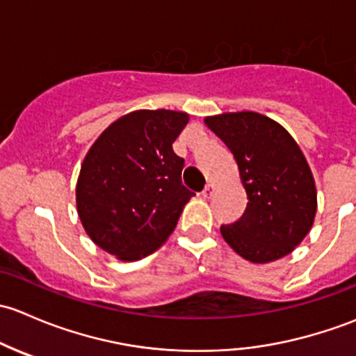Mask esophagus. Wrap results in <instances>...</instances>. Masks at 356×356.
<instances>
[{
	"label": "esophagus",
	"mask_w": 356,
	"mask_h": 356,
	"mask_svg": "<svg viewBox=\"0 0 356 356\" xmlns=\"http://www.w3.org/2000/svg\"><path fill=\"white\" fill-rule=\"evenodd\" d=\"M212 192H214V186H212V185H205V188L202 190V195L205 197V199H209V197L212 195Z\"/></svg>",
	"instance_id": "1"
}]
</instances>
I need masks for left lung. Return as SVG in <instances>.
Returning a JSON list of instances; mask_svg holds the SVG:
<instances>
[{
    "instance_id": "1",
    "label": "left lung",
    "mask_w": 356,
    "mask_h": 356,
    "mask_svg": "<svg viewBox=\"0 0 356 356\" xmlns=\"http://www.w3.org/2000/svg\"><path fill=\"white\" fill-rule=\"evenodd\" d=\"M205 124L232 151L247 190V209L222 225L226 243L243 259L266 264L291 254L314 225L312 171L291 135L254 111L207 116Z\"/></svg>"
}]
</instances>
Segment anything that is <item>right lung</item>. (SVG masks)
Listing matches in <instances>:
<instances>
[{"instance_id": "obj_1", "label": "right lung", "mask_w": 356, "mask_h": 356, "mask_svg": "<svg viewBox=\"0 0 356 356\" xmlns=\"http://www.w3.org/2000/svg\"><path fill=\"white\" fill-rule=\"evenodd\" d=\"M188 115L140 109L109 124L87 152L76 181V211L90 240L122 260L151 255L173 233L193 192L173 142Z\"/></svg>"}]
</instances>
